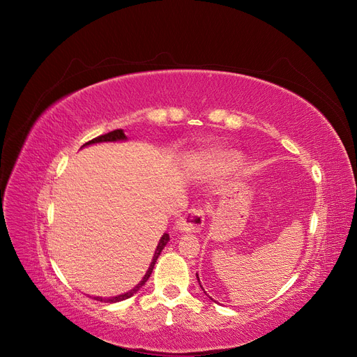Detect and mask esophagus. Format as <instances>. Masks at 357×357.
Returning <instances> with one entry per match:
<instances>
[{
  "instance_id": "obj_1",
  "label": "esophagus",
  "mask_w": 357,
  "mask_h": 357,
  "mask_svg": "<svg viewBox=\"0 0 357 357\" xmlns=\"http://www.w3.org/2000/svg\"><path fill=\"white\" fill-rule=\"evenodd\" d=\"M205 225V212L202 209H190L177 220V229L181 232H199Z\"/></svg>"
}]
</instances>
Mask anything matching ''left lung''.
I'll return each mask as SVG.
<instances>
[{
    "label": "left lung",
    "mask_w": 357,
    "mask_h": 357,
    "mask_svg": "<svg viewBox=\"0 0 357 357\" xmlns=\"http://www.w3.org/2000/svg\"><path fill=\"white\" fill-rule=\"evenodd\" d=\"M197 276V275H196ZM197 280H199V276H197ZM199 284H200V282H199ZM200 287H202V284H200ZM202 289H203V287H202Z\"/></svg>",
    "instance_id": "8db88e82"
}]
</instances>
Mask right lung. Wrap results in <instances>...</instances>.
<instances>
[{
  "mask_svg": "<svg viewBox=\"0 0 357 357\" xmlns=\"http://www.w3.org/2000/svg\"><path fill=\"white\" fill-rule=\"evenodd\" d=\"M116 141H126V137H125V133H123L122 129H116V130H112V132H109V133H106V135H100V137H97V138H94V139H91V141H89V142H86L82 146H87V145H91V144H98V142H116ZM168 241H169V235H168V234H164V235L161 236V240H160L158 245H157L155 254H154V257H152V261H151V266H149V268H148V271H146V275L144 276V279H142L137 286L133 287L132 291H129V292H126V294H123V295L113 296V298H100V296H94V299H96V301H100V302H110V303H113V302H119V301L128 299V298H130L133 294H137V292L141 289V287L145 284V282L149 279V276H151V273H152V268H154L157 259L160 257L161 251L164 250V247L167 245Z\"/></svg>",
  "mask_w": 357,
  "mask_h": 357,
  "instance_id": "1",
  "label": "right lung"
}]
</instances>
